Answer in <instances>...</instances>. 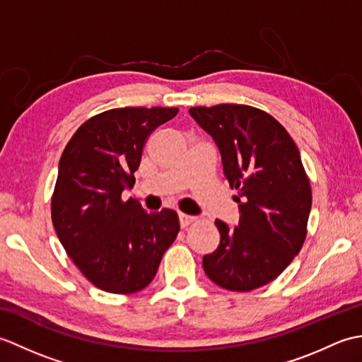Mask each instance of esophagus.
I'll list each match as a JSON object with an SVG mask.
<instances>
[{
	"instance_id": "1",
	"label": "esophagus",
	"mask_w": 362,
	"mask_h": 362,
	"mask_svg": "<svg viewBox=\"0 0 362 362\" xmlns=\"http://www.w3.org/2000/svg\"><path fill=\"white\" fill-rule=\"evenodd\" d=\"M179 221H180V226L182 228H187L191 222H194L196 219L193 216H189V214H185V213H179Z\"/></svg>"
}]
</instances>
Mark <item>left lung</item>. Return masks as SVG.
<instances>
[{"label":"left lung","mask_w":362,"mask_h":362,"mask_svg":"<svg viewBox=\"0 0 362 362\" xmlns=\"http://www.w3.org/2000/svg\"><path fill=\"white\" fill-rule=\"evenodd\" d=\"M189 115L216 143L240 222L216 219L221 243L202 266L221 288L247 292L275 280L306 236L311 187L294 140L271 115L250 105L191 107Z\"/></svg>","instance_id":"1"}]
</instances>
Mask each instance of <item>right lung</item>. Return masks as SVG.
Returning <instances> with one entry per match:
<instances>
[{
    "instance_id": "obj_1",
    "label": "right lung",
    "mask_w": 362,
    "mask_h": 362,
    "mask_svg": "<svg viewBox=\"0 0 362 362\" xmlns=\"http://www.w3.org/2000/svg\"><path fill=\"white\" fill-rule=\"evenodd\" d=\"M177 112H103L76 130L60 157L52 224L68 257L99 289L132 294L148 286L179 233L174 210L146 213L132 197H121L134 187L148 136Z\"/></svg>"
}]
</instances>
